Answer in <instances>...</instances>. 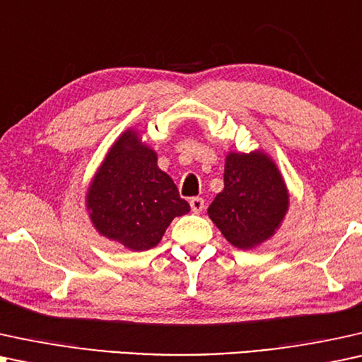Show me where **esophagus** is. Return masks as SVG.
I'll list each match as a JSON object with an SVG mask.
<instances>
[{
  "label": "esophagus",
  "instance_id": "1",
  "mask_svg": "<svg viewBox=\"0 0 362 362\" xmlns=\"http://www.w3.org/2000/svg\"><path fill=\"white\" fill-rule=\"evenodd\" d=\"M190 206H192V211L200 214V211L204 210L205 202H204V199H200V197H194V199H190Z\"/></svg>",
  "mask_w": 362,
  "mask_h": 362
}]
</instances>
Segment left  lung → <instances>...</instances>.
Segmentation results:
<instances>
[{
	"instance_id": "left-lung-1",
	"label": "left lung",
	"mask_w": 362,
	"mask_h": 362,
	"mask_svg": "<svg viewBox=\"0 0 362 362\" xmlns=\"http://www.w3.org/2000/svg\"><path fill=\"white\" fill-rule=\"evenodd\" d=\"M223 182L209 216L226 242L252 250L272 238L290 209V192L273 158L263 151L228 152Z\"/></svg>"
}]
</instances>
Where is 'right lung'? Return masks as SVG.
Segmentation results:
<instances>
[{
	"mask_svg": "<svg viewBox=\"0 0 362 362\" xmlns=\"http://www.w3.org/2000/svg\"><path fill=\"white\" fill-rule=\"evenodd\" d=\"M90 223L99 235L132 250L158 245L175 216L190 211L177 185L157 165V152L136 129L119 136L86 194Z\"/></svg>",
	"mask_w": 362,
	"mask_h": 362,
	"instance_id": "obj_1",
	"label": "right lung"
}]
</instances>
